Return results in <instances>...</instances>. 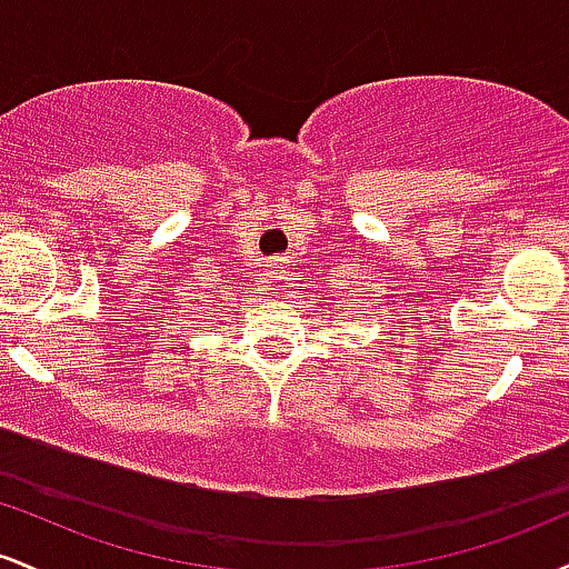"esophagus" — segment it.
I'll return each mask as SVG.
<instances>
[{
    "label": "esophagus",
    "mask_w": 569,
    "mask_h": 569,
    "mask_svg": "<svg viewBox=\"0 0 569 569\" xmlns=\"http://www.w3.org/2000/svg\"><path fill=\"white\" fill-rule=\"evenodd\" d=\"M270 272H272V280H283L286 278V262H283V259H272Z\"/></svg>",
    "instance_id": "obj_1"
}]
</instances>
